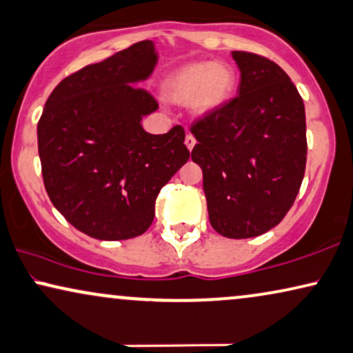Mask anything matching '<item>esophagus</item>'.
Instances as JSON below:
<instances>
[{"mask_svg": "<svg viewBox=\"0 0 353 353\" xmlns=\"http://www.w3.org/2000/svg\"><path fill=\"white\" fill-rule=\"evenodd\" d=\"M185 144H186V148L190 149V150L194 148V144H196V139H194V136L191 134V132H188V134H186V137H185Z\"/></svg>", "mask_w": 353, "mask_h": 353, "instance_id": "esophagus-1", "label": "esophagus"}]
</instances>
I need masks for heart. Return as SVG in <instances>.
Instances as JSON below:
<instances>
[{
    "label": "heart",
    "instance_id": "heart-1",
    "mask_svg": "<svg viewBox=\"0 0 353 353\" xmlns=\"http://www.w3.org/2000/svg\"><path fill=\"white\" fill-rule=\"evenodd\" d=\"M236 82L235 70L225 63L198 61L180 68L163 82V94L176 103H191L199 115L225 102Z\"/></svg>",
    "mask_w": 353,
    "mask_h": 353
}]
</instances>
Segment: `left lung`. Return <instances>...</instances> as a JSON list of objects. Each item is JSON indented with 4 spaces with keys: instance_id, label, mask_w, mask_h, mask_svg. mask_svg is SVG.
I'll use <instances>...</instances> for the list:
<instances>
[{
    "instance_id": "1",
    "label": "left lung",
    "mask_w": 353,
    "mask_h": 353,
    "mask_svg": "<svg viewBox=\"0 0 353 353\" xmlns=\"http://www.w3.org/2000/svg\"><path fill=\"white\" fill-rule=\"evenodd\" d=\"M238 95L191 125V159L203 168L209 221L227 238H251L285 217L306 165L305 105L271 59L232 52Z\"/></svg>"
}]
</instances>
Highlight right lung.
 I'll use <instances>...</instances> for the list:
<instances>
[{
    "label": "right lung",
    "instance_id": "right-lung-1",
    "mask_svg": "<svg viewBox=\"0 0 353 353\" xmlns=\"http://www.w3.org/2000/svg\"><path fill=\"white\" fill-rule=\"evenodd\" d=\"M157 53L150 40L121 50L68 76L45 103L37 125L45 190L61 216L97 240L143 235L155 199L185 165V130H143L159 108L132 84L152 74Z\"/></svg>",
    "mask_w": 353,
    "mask_h": 353
}]
</instances>
